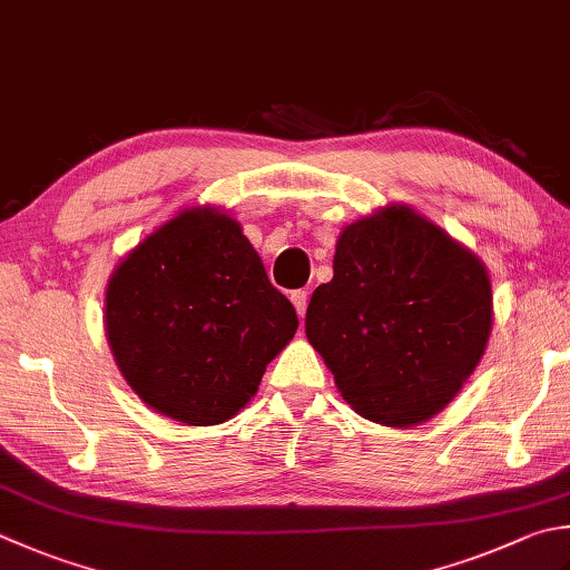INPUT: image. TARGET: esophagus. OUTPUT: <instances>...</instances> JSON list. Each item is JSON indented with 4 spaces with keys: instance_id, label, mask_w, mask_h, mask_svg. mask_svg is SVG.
<instances>
[{
    "instance_id": "1",
    "label": "esophagus",
    "mask_w": 570,
    "mask_h": 570,
    "mask_svg": "<svg viewBox=\"0 0 570 570\" xmlns=\"http://www.w3.org/2000/svg\"><path fill=\"white\" fill-rule=\"evenodd\" d=\"M292 304L296 308L298 318L306 316V306H308V292H304V288H296V292H292Z\"/></svg>"
}]
</instances>
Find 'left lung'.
<instances>
[{"label": "left lung", "mask_w": 570, "mask_h": 570, "mask_svg": "<svg viewBox=\"0 0 570 570\" xmlns=\"http://www.w3.org/2000/svg\"><path fill=\"white\" fill-rule=\"evenodd\" d=\"M492 331V286L474 254L407 207L343 229L306 336L345 403L387 428L432 417L460 393Z\"/></svg>", "instance_id": "obj_1"}]
</instances>
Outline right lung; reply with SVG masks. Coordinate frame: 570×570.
<instances>
[{
	"mask_svg": "<svg viewBox=\"0 0 570 570\" xmlns=\"http://www.w3.org/2000/svg\"><path fill=\"white\" fill-rule=\"evenodd\" d=\"M296 328L292 301L272 286L242 227L212 209H185L142 239L106 292L122 377L185 425L237 415Z\"/></svg>",
	"mask_w": 570,
	"mask_h": 570,
	"instance_id": "add662e5",
	"label": "right lung"
}]
</instances>
